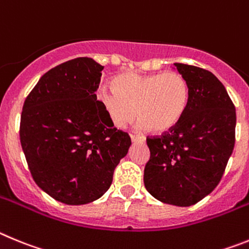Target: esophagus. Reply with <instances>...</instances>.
Listing matches in <instances>:
<instances>
[{
    "label": "esophagus",
    "mask_w": 249,
    "mask_h": 249,
    "mask_svg": "<svg viewBox=\"0 0 249 249\" xmlns=\"http://www.w3.org/2000/svg\"><path fill=\"white\" fill-rule=\"evenodd\" d=\"M130 139L133 142H145L144 136H138V135H130Z\"/></svg>",
    "instance_id": "obj_1"
}]
</instances>
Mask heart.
Here are the masks:
<instances>
[{"label": "heart", "instance_id": "1", "mask_svg": "<svg viewBox=\"0 0 249 249\" xmlns=\"http://www.w3.org/2000/svg\"><path fill=\"white\" fill-rule=\"evenodd\" d=\"M113 87L100 88L97 100L115 127L126 126L138 113L140 129L165 133L180 123L189 105V83L178 71L123 73L114 78Z\"/></svg>", "mask_w": 249, "mask_h": 249}]
</instances>
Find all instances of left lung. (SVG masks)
I'll list each match as a JSON object with an SVG mask.
<instances>
[{
  "instance_id": "8db88e82",
  "label": "left lung",
  "mask_w": 249,
  "mask_h": 249,
  "mask_svg": "<svg viewBox=\"0 0 249 249\" xmlns=\"http://www.w3.org/2000/svg\"><path fill=\"white\" fill-rule=\"evenodd\" d=\"M174 66L189 83V105L176 126L146 139L150 160L144 183L156 200L187 207L211 194L222 178L234 147L236 109L211 71Z\"/></svg>"
}]
</instances>
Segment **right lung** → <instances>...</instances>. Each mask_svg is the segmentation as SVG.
Segmentation results:
<instances>
[{
	"mask_svg": "<svg viewBox=\"0 0 249 249\" xmlns=\"http://www.w3.org/2000/svg\"><path fill=\"white\" fill-rule=\"evenodd\" d=\"M103 68L87 57L64 62L42 75L24 100L19 139L32 178L66 205L100 198L131 145L97 100Z\"/></svg>",
	"mask_w": 249,
	"mask_h": 249,
	"instance_id": "obj_1",
	"label": "right lung"
}]
</instances>
